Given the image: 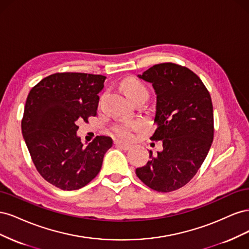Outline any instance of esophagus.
Instances as JSON below:
<instances>
[{"label": "esophagus", "instance_id": "esophagus-1", "mask_svg": "<svg viewBox=\"0 0 249 249\" xmlns=\"http://www.w3.org/2000/svg\"><path fill=\"white\" fill-rule=\"evenodd\" d=\"M114 144L116 145V146H118V147H120V148H123V149H125V150H127V149H130L131 148V144L130 143H127V142H124V141H123V140H115L114 141Z\"/></svg>", "mask_w": 249, "mask_h": 249}]
</instances>
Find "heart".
Returning <instances> with one entry per match:
<instances>
[{"instance_id":"1","label":"heart","mask_w":249,"mask_h":249,"mask_svg":"<svg viewBox=\"0 0 249 249\" xmlns=\"http://www.w3.org/2000/svg\"><path fill=\"white\" fill-rule=\"evenodd\" d=\"M122 90L124 93L129 97L137 95L141 92H147L145 86L142 84L141 82L134 78H127L122 82ZM139 124L137 123H132V122H124L120 123L116 125L113 126V132H114L117 136L123 137V138H129L132 136L133 132L137 129Z\"/></svg>"}]
</instances>
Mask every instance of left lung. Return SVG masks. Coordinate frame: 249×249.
Listing matches in <instances>:
<instances>
[{
	"label": "left lung",
	"instance_id": "left-lung-1",
	"mask_svg": "<svg viewBox=\"0 0 249 249\" xmlns=\"http://www.w3.org/2000/svg\"><path fill=\"white\" fill-rule=\"evenodd\" d=\"M138 78L152 83L157 95L150 139L163 143L156 156L136 169L137 177L153 190L170 192L196 175L212 145L214 115L211 95L201 80L187 67L156 64Z\"/></svg>",
	"mask_w": 249,
	"mask_h": 249
}]
</instances>
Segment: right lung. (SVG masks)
Wrapping results in <instances>:
<instances>
[{
  "label": "right lung",
  "instance_id": "add662e5",
  "mask_svg": "<svg viewBox=\"0 0 249 249\" xmlns=\"http://www.w3.org/2000/svg\"><path fill=\"white\" fill-rule=\"evenodd\" d=\"M106 77L83 72H57L29 92L21 133L35 167L50 184L78 190L97 176L113 141L97 136L83 146L80 122L96 115Z\"/></svg>",
  "mask_w": 249,
  "mask_h": 249
}]
</instances>
